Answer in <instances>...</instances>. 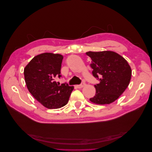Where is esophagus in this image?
I'll list each match as a JSON object with an SVG mask.
<instances>
[{"label":"esophagus","mask_w":152,"mask_h":152,"mask_svg":"<svg viewBox=\"0 0 152 152\" xmlns=\"http://www.w3.org/2000/svg\"><path fill=\"white\" fill-rule=\"evenodd\" d=\"M86 85V84L85 83V82H82V83H81L80 84L77 85V87H78V88H82V87H84Z\"/></svg>","instance_id":"obj_1"}]
</instances>
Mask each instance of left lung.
<instances>
[{
    "instance_id": "1",
    "label": "left lung",
    "mask_w": 152,
    "mask_h": 152,
    "mask_svg": "<svg viewBox=\"0 0 152 152\" xmlns=\"http://www.w3.org/2000/svg\"><path fill=\"white\" fill-rule=\"evenodd\" d=\"M91 59L93 75L99 81L94 86L96 94L90 101L106 104L117 100L129 84L132 71L127 61L113 51L86 53Z\"/></svg>"
}]
</instances>
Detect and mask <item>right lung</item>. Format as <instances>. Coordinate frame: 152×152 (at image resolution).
Segmentation results:
<instances>
[{
  "mask_svg": "<svg viewBox=\"0 0 152 152\" xmlns=\"http://www.w3.org/2000/svg\"><path fill=\"white\" fill-rule=\"evenodd\" d=\"M63 56L45 53L35 56L24 69L26 85L31 95L45 107L59 108L66 105L73 86L55 81L60 78Z\"/></svg>",
  "mask_w": 152,
  "mask_h": 152,
  "instance_id": "1",
  "label": "right lung"
}]
</instances>
